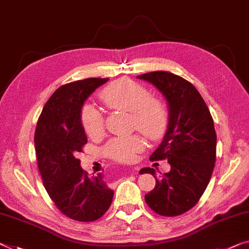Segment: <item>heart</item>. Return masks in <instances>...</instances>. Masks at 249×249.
<instances>
[{"mask_svg": "<svg viewBox=\"0 0 249 249\" xmlns=\"http://www.w3.org/2000/svg\"><path fill=\"white\" fill-rule=\"evenodd\" d=\"M99 99L112 110L130 111V124L151 141H159L166 136L169 127L167 107L158 97L149 94L147 87L130 79L113 81L99 92ZM81 124L91 138L100 137L105 129L102 113L92 106H85L81 110ZM143 140L138 135L111 138L103 152L110 159L119 162H130L138 152L142 151Z\"/></svg>", "mask_w": 249, "mask_h": 249, "instance_id": "obj_1", "label": "heart"}]
</instances>
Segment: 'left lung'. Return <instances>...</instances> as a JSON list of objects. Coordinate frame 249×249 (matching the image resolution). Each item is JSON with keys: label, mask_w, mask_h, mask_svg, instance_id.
Here are the masks:
<instances>
[{"label": "left lung", "mask_w": 249, "mask_h": 249, "mask_svg": "<svg viewBox=\"0 0 249 249\" xmlns=\"http://www.w3.org/2000/svg\"><path fill=\"white\" fill-rule=\"evenodd\" d=\"M162 92L169 107V127L150 160H168L169 173L156 177V186L144 196L147 205L164 217L179 216L199 201L212 178L216 161L217 136L213 120L200 93L189 81L168 71L138 75Z\"/></svg>", "instance_id": "1"}]
</instances>
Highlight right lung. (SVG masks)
Masks as SVG:
<instances>
[{"instance_id": "right-lung-1", "label": "right lung", "mask_w": 249, "mask_h": 249, "mask_svg": "<svg viewBox=\"0 0 249 249\" xmlns=\"http://www.w3.org/2000/svg\"><path fill=\"white\" fill-rule=\"evenodd\" d=\"M107 81L89 78L58 88L44 105L34 133L37 168L50 198L63 215L85 223L105 215L113 198L102 173L90 177L75 158L88 142L81 124L83 102Z\"/></svg>"}]
</instances>
